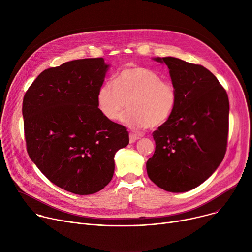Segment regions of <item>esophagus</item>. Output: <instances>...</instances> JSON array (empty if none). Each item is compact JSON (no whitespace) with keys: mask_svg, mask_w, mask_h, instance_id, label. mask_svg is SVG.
Instances as JSON below:
<instances>
[{"mask_svg":"<svg viewBox=\"0 0 252 252\" xmlns=\"http://www.w3.org/2000/svg\"><path fill=\"white\" fill-rule=\"evenodd\" d=\"M140 137H139V135H137V134H133V133H130L129 134V142L130 143H133L134 141H136L137 139H139Z\"/></svg>","mask_w":252,"mask_h":252,"instance_id":"1","label":"esophagus"}]
</instances>
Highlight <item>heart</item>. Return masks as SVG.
Returning <instances> with one entry per match:
<instances>
[{
    "label": "heart",
    "mask_w": 252,
    "mask_h": 252,
    "mask_svg": "<svg viewBox=\"0 0 252 252\" xmlns=\"http://www.w3.org/2000/svg\"><path fill=\"white\" fill-rule=\"evenodd\" d=\"M126 103L128 109L121 117L125 125L133 129L158 127L174 114L178 93L172 83L163 81L156 71L128 65L120 71L115 83H103L96 94L97 109L110 121L119 118Z\"/></svg>",
    "instance_id": "b5f03b06"
}]
</instances>
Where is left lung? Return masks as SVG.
Instances as JSON below:
<instances>
[{
  "label": "left lung",
  "mask_w": 252,
  "mask_h": 252,
  "mask_svg": "<svg viewBox=\"0 0 252 252\" xmlns=\"http://www.w3.org/2000/svg\"><path fill=\"white\" fill-rule=\"evenodd\" d=\"M165 63L178 93L170 120L154 131L156 151L147 161L151 181L170 192L195 189L217 170L227 146L229 101L207 68L173 57Z\"/></svg>",
  "instance_id": "1"
}]
</instances>
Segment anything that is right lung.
<instances>
[{
	"label": "right lung",
	"instance_id": "1",
	"mask_svg": "<svg viewBox=\"0 0 252 252\" xmlns=\"http://www.w3.org/2000/svg\"><path fill=\"white\" fill-rule=\"evenodd\" d=\"M110 64L102 58L66 62L41 73L23 100L29 157L59 188L93 194L107 186L116 153L128 145V132L105 119L96 94Z\"/></svg>",
	"mask_w": 252,
	"mask_h": 252
}]
</instances>
